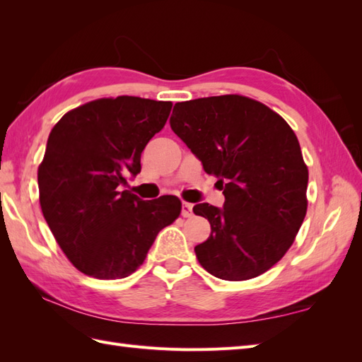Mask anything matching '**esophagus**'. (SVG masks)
<instances>
[{
    "instance_id": "obj_1",
    "label": "esophagus",
    "mask_w": 362,
    "mask_h": 362,
    "mask_svg": "<svg viewBox=\"0 0 362 362\" xmlns=\"http://www.w3.org/2000/svg\"><path fill=\"white\" fill-rule=\"evenodd\" d=\"M182 216L183 218H191L193 216V204L183 202L182 204Z\"/></svg>"
}]
</instances>
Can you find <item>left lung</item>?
Returning a JSON list of instances; mask_svg holds the SVG:
<instances>
[{"label":"left lung","instance_id":"left-lung-1","mask_svg":"<svg viewBox=\"0 0 362 362\" xmlns=\"http://www.w3.org/2000/svg\"><path fill=\"white\" fill-rule=\"evenodd\" d=\"M169 124L226 196L222 209L194 205L211 226L209 240L194 247L199 263L230 281L264 274L294 243L308 205V168L294 130L240 95L177 103Z\"/></svg>","mask_w":362,"mask_h":362}]
</instances>
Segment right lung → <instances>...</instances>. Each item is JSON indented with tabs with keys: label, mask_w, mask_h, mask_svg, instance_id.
Listing matches in <instances>:
<instances>
[{
	"label": "right lung",
	"mask_w": 362,
	"mask_h": 362,
	"mask_svg": "<svg viewBox=\"0 0 362 362\" xmlns=\"http://www.w3.org/2000/svg\"><path fill=\"white\" fill-rule=\"evenodd\" d=\"M171 107L104 98L65 113L52 127L37 175L40 206L60 249L86 275L117 280L134 274L160 230L179 218L175 196L143 201L121 191L141 171V152Z\"/></svg>",
	"instance_id": "add662e5"
}]
</instances>
